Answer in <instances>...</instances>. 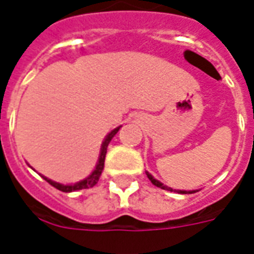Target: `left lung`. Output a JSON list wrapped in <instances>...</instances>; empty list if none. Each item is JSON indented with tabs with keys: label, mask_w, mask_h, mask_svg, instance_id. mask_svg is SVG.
<instances>
[{
	"label": "left lung",
	"mask_w": 254,
	"mask_h": 254,
	"mask_svg": "<svg viewBox=\"0 0 254 254\" xmlns=\"http://www.w3.org/2000/svg\"><path fill=\"white\" fill-rule=\"evenodd\" d=\"M146 176H148V179L152 182V185H155L156 187H159V189H163V190H168V191H172V189H170V187H167V186H164L163 183H160L159 180H156L151 174H148V172H146ZM175 191H176V190H175ZM178 192H180V194H187V191H178ZM189 192L190 194H192V192H195V191H189Z\"/></svg>",
	"instance_id": "1"
}]
</instances>
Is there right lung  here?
Segmentation results:
<instances>
[{
	"label": "right lung",
	"instance_id": "add662e5",
	"mask_svg": "<svg viewBox=\"0 0 254 254\" xmlns=\"http://www.w3.org/2000/svg\"><path fill=\"white\" fill-rule=\"evenodd\" d=\"M120 127H116V129L109 133L108 137L105 138V141H103L102 144V148H101V155H99L98 164H97L95 170L91 172V175H90L89 178H86V179L79 182V183H75V185H71V186L60 185V183H56V182H52V180L47 179V178H44V176H43V178H44V179H46L51 186H54L55 189L60 190V191H63V192H72V191H76V190H84V189H91V187H94V186L98 183L99 176H101V174H102L103 165H105V156H106V151H108L109 142L112 141L113 137L117 134V132L120 130Z\"/></svg>",
	"mask_w": 254,
	"mask_h": 254
}]
</instances>
